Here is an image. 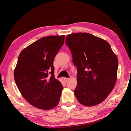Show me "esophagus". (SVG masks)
<instances>
[{
    "mask_svg": "<svg viewBox=\"0 0 131 131\" xmlns=\"http://www.w3.org/2000/svg\"><path fill=\"white\" fill-rule=\"evenodd\" d=\"M63 79V81H64L65 82H67L69 80V78H64Z\"/></svg>",
    "mask_w": 131,
    "mask_h": 131,
    "instance_id": "1",
    "label": "esophagus"
}]
</instances>
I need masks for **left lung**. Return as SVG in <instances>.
<instances>
[{
    "label": "left lung",
    "instance_id": "8db88e82",
    "mask_svg": "<svg viewBox=\"0 0 131 131\" xmlns=\"http://www.w3.org/2000/svg\"><path fill=\"white\" fill-rule=\"evenodd\" d=\"M66 43L77 68L75 97L80 103L86 106L101 103L115 85L118 68L116 55L106 41L88 33L67 35Z\"/></svg>",
    "mask_w": 131,
    "mask_h": 131
}]
</instances>
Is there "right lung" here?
I'll use <instances>...</instances> for the list:
<instances>
[{
	"mask_svg": "<svg viewBox=\"0 0 131 131\" xmlns=\"http://www.w3.org/2000/svg\"><path fill=\"white\" fill-rule=\"evenodd\" d=\"M64 35L39 39L19 54L15 81L22 96L37 108L50 110L58 104L63 87L54 78V58L64 42Z\"/></svg>",
	"mask_w": 131,
	"mask_h": 131,
	"instance_id": "right-lung-1",
	"label": "right lung"
}]
</instances>
